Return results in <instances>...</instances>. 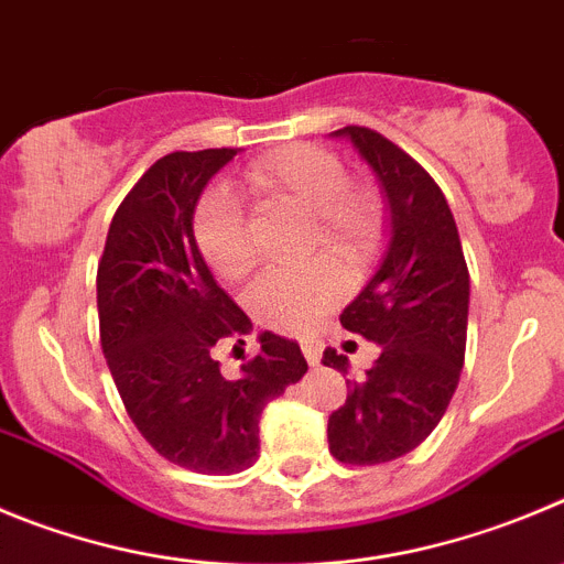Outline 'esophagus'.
<instances>
[{
    "label": "esophagus",
    "mask_w": 564,
    "mask_h": 564,
    "mask_svg": "<svg viewBox=\"0 0 564 564\" xmlns=\"http://www.w3.org/2000/svg\"><path fill=\"white\" fill-rule=\"evenodd\" d=\"M300 347H303V356L312 367L319 365V356H323V341L317 336H306V339H300Z\"/></svg>",
    "instance_id": "esophagus-1"
}]
</instances>
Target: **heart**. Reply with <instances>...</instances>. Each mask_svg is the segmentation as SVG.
I'll use <instances>...</instances> for the list:
<instances>
[{
  "label": "heart",
  "mask_w": 564,
  "mask_h": 564,
  "mask_svg": "<svg viewBox=\"0 0 564 564\" xmlns=\"http://www.w3.org/2000/svg\"><path fill=\"white\" fill-rule=\"evenodd\" d=\"M261 192L292 199L312 214V245L325 247L347 267H365L381 239V199L354 186L345 163L317 144H292L270 152L247 172ZM194 241L217 275L241 278L256 264L245 210L228 186L203 194L194 210ZM350 289L347 272L330 258H312L297 267H272L247 289L252 317L267 328L306 334Z\"/></svg>",
  "instance_id": "b5f03b06"
}]
</instances>
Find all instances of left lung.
I'll list each match as a JSON object with an SVG mask.
<instances>
[{"label":"left lung","instance_id":"left-lung-1","mask_svg":"<svg viewBox=\"0 0 564 564\" xmlns=\"http://www.w3.org/2000/svg\"><path fill=\"white\" fill-rule=\"evenodd\" d=\"M356 147L387 199V250L341 325L381 345L345 406L328 417V448L345 465H381L414 451L448 409L465 365L470 275L448 199L412 155L370 128L334 130ZM323 365L347 376L334 347Z\"/></svg>","mask_w":564,"mask_h":564}]
</instances>
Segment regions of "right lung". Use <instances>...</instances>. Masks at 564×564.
I'll return each mask as SVG.
<instances>
[{
	"instance_id": "right-lung-1",
	"label": "right lung",
	"mask_w": 564,
	"mask_h": 564,
	"mask_svg": "<svg viewBox=\"0 0 564 564\" xmlns=\"http://www.w3.org/2000/svg\"><path fill=\"white\" fill-rule=\"evenodd\" d=\"M239 150L172 152L144 172L108 228L97 272L99 339L130 420L163 459L230 476L258 459L267 403L308 365L292 339L264 330L239 376L214 345L252 323L214 281L194 241V208ZM241 341V339H239Z\"/></svg>"
}]
</instances>
